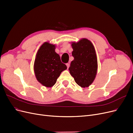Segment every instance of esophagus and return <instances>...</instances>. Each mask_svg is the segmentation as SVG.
Listing matches in <instances>:
<instances>
[{
    "label": "esophagus",
    "instance_id": "34e87169",
    "mask_svg": "<svg viewBox=\"0 0 133 133\" xmlns=\"http://www.w3.org/2000/svg\"><path fill=\"white\" fill-rule=\"evenodd\" d=\"M66 66H67V68L68 69V68H69V66H70V64L69 63H66Z\"/></svg>",
    "mask_w": 133,
    "mask_h": 133
}]
</instances>
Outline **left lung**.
Here are the masks:
<instances>
[{"label": "left lung", "mask_w": 133, "mask_h": 133, "mask_svg": "<svg viewBox=\"0 0 133 133\" xmlns=\"http://www.w3.org/2000/svg\"><path fill=\"white\" fill-rule=\"evenodd\" d=\"M71 61L69 70L76 83L83 88L89 87L93 82L98 69V62L93 45L89 40L82 39L72 43Z\"/></svg>", "instance_id": "8db88e82"}]
</instances>
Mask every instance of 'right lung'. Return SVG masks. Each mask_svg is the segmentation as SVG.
<instances>
[{"label":"right lung","instance_id":"add662e5","mask_svg":"<svg viewBox=\"0 0 133 133\" xmlns=\"http://www.w3.org/2000/svg\"><path fill=\"white\" fill-rule=\"evenodd\" d=\"M55 45L45 42L40 47L35 59L34 69L36 78L42 85L51 87L57 82L62 72L67 69L59 54L55 51Z\"/></svg>","mask_w":133,"mask_h":133}]
</instances>
